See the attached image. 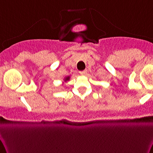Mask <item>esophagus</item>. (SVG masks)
Masks as SVG:
<instances>
[{"mask_svg": "<svg viewBox=\"0 0 153 153\" xmlns=\"http://www.w3.org/2000/svg\"><path fill=\"white\" fill-rule=\"evenodd\" d=\"M86 73H87V70H84V71H79V74H81V75H85Z\"/></svg>", "mask_w": 153, "mask_h": 153, "instance_id": "1", "label": "esophagus"}]
</instances>
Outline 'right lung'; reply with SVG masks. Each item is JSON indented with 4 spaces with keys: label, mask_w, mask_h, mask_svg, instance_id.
<instances>
[{
    "label": "right lung",
    "mask_w": 153,
    "mask_h": 153,
    "mask_svg": "<svg viewBox=\"0 0 153 153\" xmlns=\"http://www.w3.org/2000/svg\"><path fill=\"white\" fill-rule=\"evenodd\" d=\"M69 79H70V76H66V77H65V78H64V81H65V82L68 81V80H69Z\"/></svg>",
    "instance_id": "obj_1"
}]
</instances>
